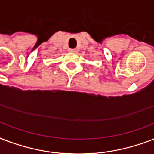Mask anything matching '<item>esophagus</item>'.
<instances>
[{"label":"esophagus","instance_id":"esophagus-1","mask_svg":"<svg viewBox=\"0 0 154 154\" xmlns=\"http://www.w3.org/2000/svg\"><path fill=\"white\" fill-rule=\"evenodd\" d=\"M77 49H69V52H71V53H77Z\"/></svg>","mask_w":154,"mask_h":154}]
</instances>
